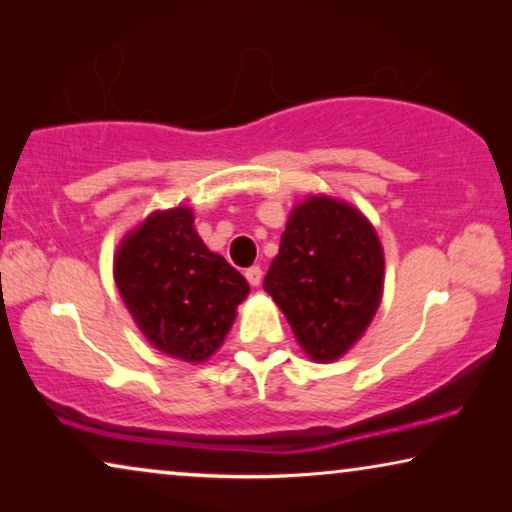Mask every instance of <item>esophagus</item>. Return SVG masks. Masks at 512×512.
<instances>
[{
    "label": "esophagus",
    "instance_id": "obj_1",
    "mask_svg": "<svg viewBox=\"0 0 512 512\" xmlns=\"http://www.w3.org/2000/svg\"><path fill=\"white\" fill-rule=\"evenodd\" d=\"M244 277H247V282L251 286H258V284H261V279H263V270L258 268V265H251V268L244 270Z\"/></svg>",
    "mask_w": 512,
    "mask_h": 512
}]
</instances>
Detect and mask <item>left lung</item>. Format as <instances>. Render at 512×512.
I'll return each instance as SVG.
<instances>
[{
    "label": "left lung",
    "instance_id": "8db88e82",
    "mask_svg": "<svg viewBox=\"0 0 512 512\" xmlns=\"http://www.w3.org/2000/svg\"><path fill=\"white\" fill-rule=\"evenodd\" d=\"M263 289L312 361H338L382 303L384 249L373 223L345 200L307 195L291 209Z\"/></svg>",
    "mask_w": 512,
    "mask_h": 512
}]
</instances>
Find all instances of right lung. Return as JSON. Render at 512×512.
<instances>
[{
  "instance_id": "add662e5",
  "label": "right lung",
  "mask_w": 512,
  "mask_h": 512,
  "mask_svg": "<svg viewBox=\"0 0 512 512\" xmlns=\"http://www.w3.org/2000/svg\"><path fill=\"white\" fill-rule=\"evenodd\" d=\"M191 207L151 212L114 254V279L139 331L158 352L202 363L219 352L249 284L214 254Z\"/></svg>"
}]
</instances>
